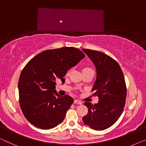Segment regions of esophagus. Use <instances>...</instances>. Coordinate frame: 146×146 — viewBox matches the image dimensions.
<instances>
[{
    "mask_svg": "<svg viewBox=\"0 0 146 146\" xmlns=\"http://www.w3.org/2000/svg\"><path fill=\"white\" fill-rule=\"evenodd\" d=\"M74 103H75V104H79V105H81L82 104L81 102L79 100H74Z\"/></svg>",
    "mask_w": 146,
    "mask_h": 146,
    "instance_id": "1",
    "label": "esophagus"
}]
</instances>
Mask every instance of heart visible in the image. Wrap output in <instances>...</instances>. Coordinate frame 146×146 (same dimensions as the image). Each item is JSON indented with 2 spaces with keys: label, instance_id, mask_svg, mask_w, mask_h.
<instances>
[{
  "label": "heart",
  "instance_id": "obj_1",
  "mask_svg": "<svg viewBox=\"0 0 146 146\" xmlns=\"http://www.w3.org/2000/svg\"><path fill=\"white\" fill-rule=\"evenodd\" d=\"M85 69H92L89 68V67H85V68L83 69V70H85Z\"/></svg>",
  "mask_w": 146,
  "mask_h": 146
}]
</instances>
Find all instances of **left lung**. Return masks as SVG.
<instances>
[{
    "mask_svg": "<svg viewBox=\"0 0 146 146\" xmlns=\"http://www.w3.org/2000/svg\"><path fill=\"white\" fill-rule=\"evenodd\" d=\"M96 69V79L92 88L99 101L93 105L84 102L88 109L82 121L91 129L105 130L118 120L125 107L127 88L121 69L116 61L100 51L82 49Z\"/></svg>",
    "mask_w": 146,
    "mask_h": 146,
    "instance_id": "left-lung-1",
    "label": "left lung"
}]
</instances>
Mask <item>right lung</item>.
Returning <instances> with one entry per match:
<instances>
[{"mask_svg": "<svg viewBox=\"0 0 146 146\" xmlns=\"http://www.w3.org/2000/svg\"><path fill=\"white\" fill-rule=\"evenodd\" d=\"M84 57L79 49L63 47L43 51L27 63L20 74L18 90L21 111L30 123L50 129L64 121L73 99L58 94L56 81L65 82L67 71Z\"/></svg>", "mask_w": 146, "mask_h": 146, "instance_id": "add662e5", "label": "right lung"}]
</instances>
